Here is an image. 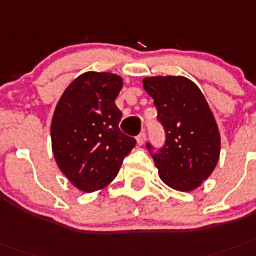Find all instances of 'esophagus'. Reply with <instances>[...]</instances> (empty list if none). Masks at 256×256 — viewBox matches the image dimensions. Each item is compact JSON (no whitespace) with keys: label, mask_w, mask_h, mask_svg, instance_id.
<instances>
[{"label":"esophagus","mask_w":256,"mask_h":256,"mask_svg":"<svg viewBox=\"0 0 256 256\" xmlns=\"http://www.w3.org/2000/svg\"><path fill=\"white\" fill-rule=\"evenodd\" d=\"M136 142H138V144L142 146V144H144V142H146V132L143 130V132H140V134L136 136Z\"/></svg>","instance_id":"obj_1"}]
</instances>
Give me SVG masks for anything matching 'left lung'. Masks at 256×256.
I'll list each match as a JSON object with an SVG mask.
<instances>
[{"label":"left lung","instance_id":"left-lung-1","mask_svg":"<svg viewBox=\"0 0 256 256\" xmlns=\"http://www.w3.org/2000/svg\"><path fill=\"white\" fill-rule=\"evenodd\" d=\"M143 87L154 98L165 144L147 148L158 176L178 191H191L207 180L220 156V132L211 108L194 82L184 76H150Z\"/></svg>","mask_w":256,"mask_h":256}]
</instances>
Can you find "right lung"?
Wrapping results in <instances>:
<instances>
[{
	"label": "right lung",
	"mask_w": 256,
	"mask_h": 256,
	"mask_svg": "<svg viewBox=\"0 0 256 256\" xmlns=\"http://www.w3.org/2000/svg\"><path fill=\"white\" fill-rule=\"evenodd\" d=\"M121 76L87 72L68 84L52 118V150L60 170L84 192L108 186L117 176L124 156L135 147L118 124L116 106Z\"/></svg>",
	"instance_id": "add662e5"
}]
</instances>
